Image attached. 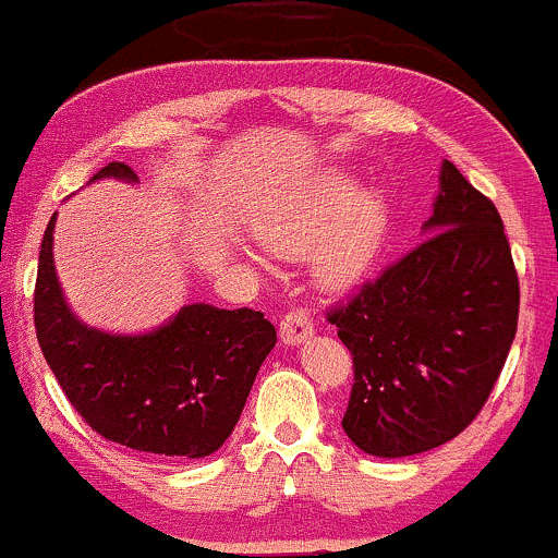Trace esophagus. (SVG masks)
Listing matches in <instances>:
<instances>
[{"label":"esophagus","instance_id":"esophagus-1","mask_svg":"<svg viewBox=\"0 0 558 558\" xmlns=\"http://www.w3.org/2000/svg\"><path fill=\"white\" fill-rule=\"evenodd\" d=\"M279 332H281V340H284V343L298 345V343H303L311 332H314V319H311L308 311L292 308V311H287L284 319H281Z\"/></svg>","mask_w":558,"mask_h":558}]
</instances>
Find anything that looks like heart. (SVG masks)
I'll return each mask as SVG.
<instances>
[{"label":"heart","mask_w":558,"mask_h":558,"mask_svg":"<svg viewBox=\"0 0 558 558\" xmlns=\"http://www.w3.org/2000/svg\"><path fill=\"white\" fill-rule=\"evenodd\" d=\"M388 229L383 194H353L343 178H327L314 191L263 220V244L271 253L298 257L314 250V277L329 290H345L369 271Z\"/></svg>","instance_id":"obj_1"}]
</instances>
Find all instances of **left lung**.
<instances>
[{"label": "left lung", "instance_id": "obj_1", "mask_svg": "<svg viewBox=\"0 0 558 558\" xmlns=\"http://www.w3.org/2000/svg\"><path fill=\"white\" fill-rule=\"evenodd\" d=\"M428 236L327 311L353 356L343 430L404 458L476 421L519 322V277L500 213L445 161Z\"/></svg>", "mask_w": 558, "mask_h": 558}]
</instances>
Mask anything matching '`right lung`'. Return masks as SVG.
I'll return each instance as SVG.
<instances>
[{
	"mask_svg": "<svg viewBox=\"0 0 558 558\" xmlns=\"http://www.w3.org/2000/svg\"><path fill=\"white\" fill-rule=\"evenodd\" d=\"M135 183L124 161L93 175ZM47 223L34 287L39 349L95 434L137 452L205 458L231 436L257 369L277 343V329L260 311L185 305L148 335H109L82 325L65 305L52 266Z\"/></svg>",
	"mask_w": 558,
	"mask_h": 558,
	"instance_id": "obj_1",
	"label": "right lung"
}]
</instances>
